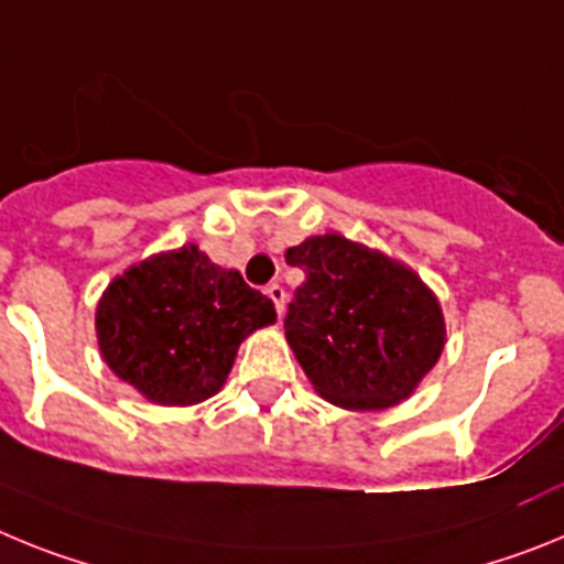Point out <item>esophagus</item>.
<instances>
[{
	"label": "esophagus",
	"mask_w": 564,
	"mask_h": 564,
	"mask_svg": "<svg viewBox=\"0 0 564 564\" xmlns=\"http://www.w3.org/2000/svg\"><path fill=\"white\" fill-rule=\"evenodd\" d=\"M267 295L272 297V303H275L278 315L283 317V310H286V289H283L281 283H269V286H267Z\"/></svg>",
	"instance_id": "34e87169"
}]
</instances>
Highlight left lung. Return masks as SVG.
<instances>
[{"label":"left lung","instance_id":"obj_1","mask_svg":"<svg viewBox=\"0 0 564 564\" xmlns=\"http://www.w3.org/2000/svg\"><path fill=\"white\" fill-rule=\"evenodd\" d=\"M286 263L301 267L306 281L283 329L317 394L355 411L409 398L445 343L431 289L403 263L335 232L286 249Z\"/></svg>","mask_w":564,"mask_h":564}]
</instances>
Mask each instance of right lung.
Masks as SVG:
<instances>
[{"mask_svg": "<svg viewBox=\"0 0 564 564\" xmlns=\"http://www.w3.org/2000/svg\"><path fill=\"white\" fill-rule=\"evenodd\" d=\"M275 303L195 243L130 267L96 310L99 349L116 375L161 405H193L227 380L249 332Z\"/></svg>", "mask_w": 564, "mask_h": 564, "instance_id": "obj_1", "label": "right lung"}]
</instances>
